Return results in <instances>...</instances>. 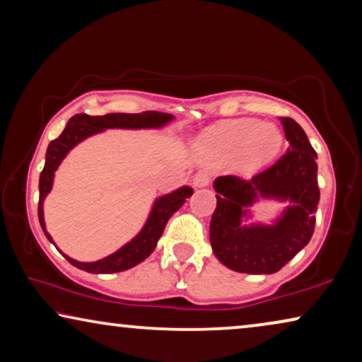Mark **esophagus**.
<instances>
[{
	"mask_svg": "<svg viewBox=\"0 0 362 362\" xmlns=\"http://www.w3.org/2000/svg\"><path fill=\"white\" fill-rule=\"evenodd\" d=\"M210 175L205 174V172H198V174L193 175V185L202 188V187H206L208 183H210Z\"/></svg>",
	"mask_w": 362,
	"mask_h": 362,
	"instance_id": "obj_1",
	"label": "esophagus"
}]
</instances>
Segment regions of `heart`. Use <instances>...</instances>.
<instances>
[{
	"instance_id": "b5f03b06",
	"label": "heart",
	"mask_w": 362,
	"mask_h": 362,
	"mask_svg": "<svg viewBox=\"0 0 362 362\" xmlns=\"http://www.w3.org/2000/svg\"><path fill=\"white\" fill-rule=\"evenodd\" d=\"M282 146V134L271 123L256 119L228 121L206 131L198 151L206 160L225 164L241 156L244 169H257L274 159Z\"/></svg>"
}]
</instances>
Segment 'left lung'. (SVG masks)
Here are the masks:
<instances>
[{"label":"left lung","instance_id":"8db88e82","mask_svg":"<svg viewBox=\"0 0 362 362\" xmlns=\"http://www.w3.org/2000/svg\"><path fill=\"white\" fill-rule=\"evenodd\" d=\"M288 149L272 167L252 179L218 177L216 210L210 221V243L218 261L243 274H274L307 246L315 230L320 202L317 152L302 126L281 118ZM261 199L288 201L272 226L243 219L248 208Z\"/></svg>","mask_w":362,"mask_h":362}]
</instances>
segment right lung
Wrapping results in <instances>:
<instances>
[{
  "instance_id": "1",
  "label": "right lung",
  "mask_w": 362,
  "mask_h": 362,
  "mask_svg": "<svg viewBox=\"0 0 362 362\" xmlns=\"http://www.w3.org/2000/svg\"><path fill=\"white\" fill-rule=\"evenodd\" d=\"M174 119V116L167 113H157V111H144V113H110L105 116H88L85 113L75 115L69 119L67 126L62 131L57 139H54L47 147L45 152V165L44 170L40 172L39 177V206H37V215L40 228L45 234V238L50 243H54V239L45 230V221H44V200L49 195V192L52 190L54 183V174L59 169L60 162L65 159V156L74 149L75 146L81 142L86 137L98 134V132L105 129H147V128H162L167 123ZM193 188L192 187H180L175 192L167 193L156 198L152 210L147 218L146 225L142 226V230L131 239L129 243H126L123 247H119L118 251L110 254L100 261L95 262H80L75 259L65 256L67 261L72 266L81 269L85 272L91 274H113V272H123L128 269L137 266V264L144 261L147 256H151V252L154 251L157 246V241L164 233V228L169 221V218L179 210V208L185 203L188 197H192ZM55 244V243H54Z\"/></svg>"
}]
</instances>
